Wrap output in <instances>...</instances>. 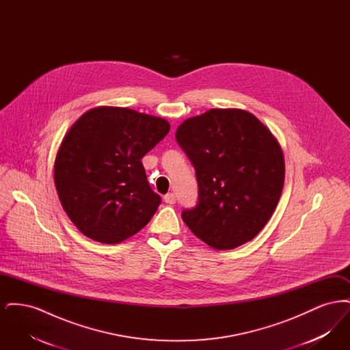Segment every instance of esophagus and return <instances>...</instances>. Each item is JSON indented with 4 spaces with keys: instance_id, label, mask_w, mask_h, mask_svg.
I'll return each instance as SVG.
<instances>
[{
    "instance_id": "obj_1",
    "label": "esophagus",
    "mask_w": 350,
    "mask_h": 350,
    "mask_svg": "<svg viewBox=\"0 0 350 350\" xmlns=\"http://www.w3.org/2000/svg\"><path fill=\"white\" fill-rule=\"evenodd\" d=\"M164 200L167 204H174L176 203V196L173 193H167V196L164 197Z\"/></svg>"
}]
</instances>
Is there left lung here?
Masks as SVG:
<instances>
[{
  "label": "left lung",
  "instance_id": "left-lung-1",
  "mask_svg": "<svg viewBox=\"0 0 350 350\" xmlns=\"http://www.w3.org/2000/svg\"><path fill=\"white\" fill-rule=\"evenodd\" d=\"M176 140L196 169L198 202L181 217L203 243L233 250L273 215L284 181L277 139L245 110L211 109L186 119Z\"/></svg>",
  "mask_w": 350,
  "mask_h": 350
}]
</instances>
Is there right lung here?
Wrapping results in <instances>:
<instances>
[{
	"instance_id": "right-lung-1",
	"label": "right lung",
	"mask_w": 350,
	"mask_h": 350,
	"mask_svg": "<svg viewBox=\"0 0 350 350\" xmlns=\"http://www.w3.org/2000/svg\"><path fill=\"white\" fill-rule=\"evenodd\" d=\"M169 130L165 119L126 107L89 110L70 127L53 176L63 208L85 236L116 244L147 226L161 197L142 159Z\"/></svg>"
}]
</instances>
